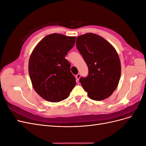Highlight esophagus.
I'll use <instances>...</instances> for the list:
<instances>
[{
    "instance_id": "34e87169",
    "label": "esophagus",
    "mask_w": 146,
    "mask_h": 146,
    "mask_svg": "<svg viewBox=\"0 0 146 146\" xmlns=\"http://www.w3.org/2000/svg\"><path fill=\"white\" fill-rule=\"evenodd\" d=\"M76 77L77 80V81H78L79 78H80V74H77L76 76Z\"/></svg>"
}]
</instances>
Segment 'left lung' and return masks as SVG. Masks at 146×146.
Masks as SVG:
<instances>
[{
    "mask_svg": "<svg viewBox=\"0 0 146 146\" xmlns=\"http://www.w3.org/2000/svg\"><path fill=\"white\" fill-rule=\"evenodd\" d=\"M76 46L89 72L79 81L89 98L94 100L108 98L120 80L121 61L115 48L104 38L88 33L77 38Z\"/></svg>",
    "mask_w": 146,
    "mask_h": 146,
    "instance_id": "obj_1",
    "label": "left lung"
}]
</instances>
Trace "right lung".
Returning <instances> with one entry per match:
<instances>
[{"mask_svg":"<svg viewBox=\"0 0 146 146\" xmlns=\"http://www.w3.org/2000/svg\"><path fill=\"white\" fill-rule=\"evenodd\" d=\"M76 37L60 33L47 35L31 54L29 72L33 89L48 102H58L68 98L76 85L65 58L74 47Z\"/></svg>","mask_w":146,"mask_h":146,"instance_id":"right-lung-1","label":"right lung"}]
</instances>
